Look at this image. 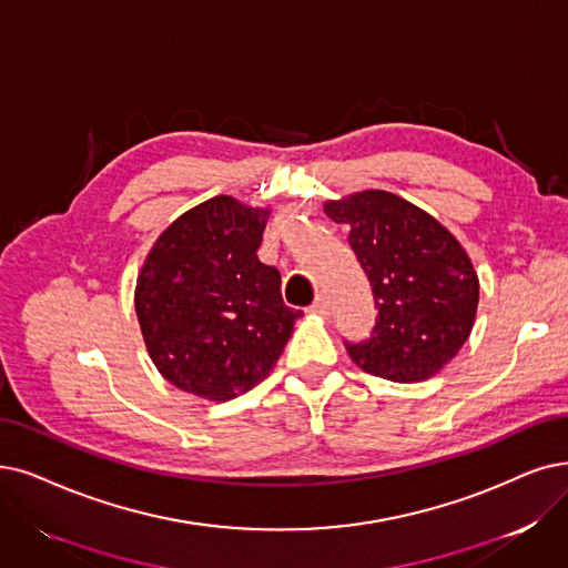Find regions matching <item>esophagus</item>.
Listing matches in <instances>:
<instances>
[{"label": "esophagus", "mask_w": 568, "mask_h": 568, "mask_svg": "<svg viewBox=\"0 0 568 568\" xmlns=\"http://www.w3.org/2000/svg\"><path fill=\"white\" fill-rule=\"evenodd\" d=\"M310 312L312 314H320V316H326L328 314V301L324 296H316L314 303L310 305Z\"/></svg>", "instance_id": "34e87169"}]
</instances>
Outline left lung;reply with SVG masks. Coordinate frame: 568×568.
<instances>
[{
	"instance_id": "left-lung-1",
	"label": "left lung",
	"mask_w": 568,
	"mask_h": 568,
	"mask_svg": "<svg viewBox=\"0 0 568 568\" xmlns=\"http://www.w3.org/2000/svg\"><path fill=\"white\" fill-rule=\"evenodd\" d=\"M371 282L377 307L368 339L347 354L361 371L392 382H424L459 354L480 301L466 248L440 221L389 191L324 202Z\"/></svg>"
}]
</instances>
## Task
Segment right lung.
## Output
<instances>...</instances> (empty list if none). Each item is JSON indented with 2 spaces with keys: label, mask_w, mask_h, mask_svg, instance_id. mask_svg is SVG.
I'll return each mask as SVG.
<instances>
[{
  "label": "right lung",
  "mask_w": 568,
  "mask_h": 568,
  "mask_svg": "<svg viewBox=\"0 0 568 568\" xmlns=\"http://www.w3.org/2000/svg\"><path fill=\"white\" fill-rule=\"evenodd\" d=\"M270 210L216 195L172 221L134 286L144 345L176 389L231 400L280 361L303 314L282 301V277L258 261Z\"/></svg>",
  "instance_id": "obj_1"
}]
</instances>
